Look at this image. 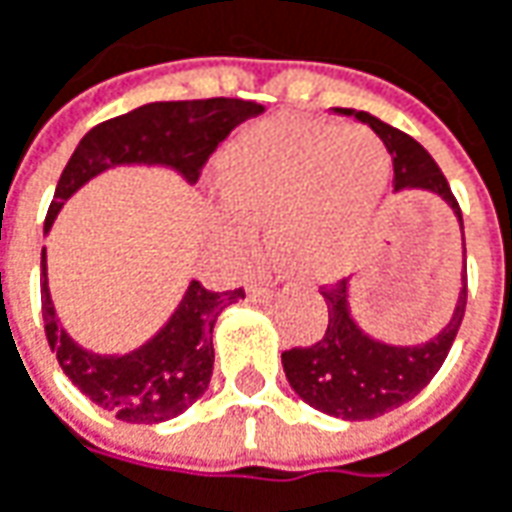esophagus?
I'll use <instances>...</instances> for the list:
<instances>
[{"label": "esophagus", "instance_id": "34e87169", "mask_svg": "<svg viewBox=\"0 0 512 512\" xmlns=\"http://www.w3.org/2000/svg\"><path fill=\"white\" fill-rule=\"evenodd\" d=\"M249 298H252V300H266V298H269V286H263V283H255V286L249 289Z\"/></svg>", "mask_w": 512, "mask_h": 512}]
</instances>
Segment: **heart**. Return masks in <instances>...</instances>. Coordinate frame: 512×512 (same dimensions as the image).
Instances as JSON below:
<instances>
[{"instance_id":"heart-1","label":"heart","mask_w":512,"mask_h":512,"mask_svg":"<svg viewBox=\"0 0 512 512\" xmlns=\"http://www.w3.org/2000/svg\"><path fill=\"white\" fill-rule=\"evenodd\" d=\"M217 174L229 203L214 220L223 249L246 255L252 220H269L280 263L300 278H321L346 263V240L369 229L387 191L389 157L364 128L272 120L237 137Z\"/></svg>"}]
</instances>
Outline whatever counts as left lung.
<instances>
[{
    "instance_id": "left-lung-1",
    "label": "left lung",
    "mask_w": 512,
    "mask_h": 512,
    "mask_svg": "<svg viewBox=\"0 0 512 512\" xmlns=\"http://www.w3.org/2000/svg\"><path fill=\"white\" fill-rule=\"evenodd\" d=\"M344 114H355V120L367 123L384 140L387 151L392 154L395 191L424 189L438 194L456 212L461 240H464V217L458 209L456 194L450 191L447 177L427 154V148L415 143L410 134L381 123L367 111L344 108ZM321 295L329 309L326 332L318 344L286 349L280 355L283 372L289 378V387L295 389L309 407L335 415V418H346V421H367V418H378L384 412L407 404L441 369L450 346L456 341L458 326L464 321L467 269L461 275V289H458L450 323L427 344L418 346H392L369 338L349 315L346 280H338L335 286H323Z\"/></svg>"
}]
</instances>
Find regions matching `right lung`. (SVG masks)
<instances>
[{
  "label": "right lung",
  "instance_id": "1",
  "mask_svg": "<svg viewBox=\"0 0 512 512\" xmlns=\"http://www.w3.org/2000/svg\"><path fill=\"white\" fill-rule=\"evenodd\" d=\"M260 111L263 105L257 102L226 97L148 102L123 117L94 125L62 168L54 203L45 217V232H51L62 203L111 166H168L189 183H197L217 145L232 134V128ZM240 298H246L243 289L212 292L191 280L174 315L148 344L128 355H97L74 344L56 318L42 252V321L48 346L82 395L128 424L168 421L189 410L209 389L214 321Z\"/></svg>",
  "mask_w": 512,
  "mask_h": 512
}]
</instances>
